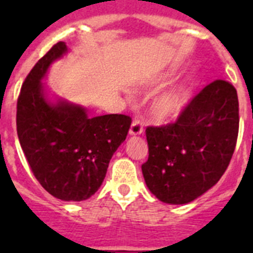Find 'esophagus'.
Returning a JSON list of instances; mask_svg holds the SVG:
<instances>
[{
  "label": "esophagus",
  "mask_w": 253,
  "mask_h": 253,
  "mask_svg": "<svg viewBox=\"0 0 253 253\" xmlns=\"http://www.w3.org/2000/svg\"><path fill=\"white\" fill-rule=\"evenodd\" d=\"M143 133V126L142 123L139 120H134L130 125V129H129V134L130 135H140Z\"/></svg>",
  "instance_id": "obj_1"
}]
</instances>
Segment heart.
Listing matches in <instances>:
<instances>
[{
	"label": "heart",
	"instance_id": "heart-1",
	"mask_svg": "<svg viewBox=\"0 0 253 253\" xmlns=\"http://www.w3.org/2000/svg\"><path fill=\"white\" fill-rule=\"evenodd\" d=\"M175 76V69L169 68L165 72L156 76L153 84H162L169 82ZM193 97V87L189 84H182L165 91L152 101L149 106V115L156 123L167 124L176 120L186 110Z\"/></svg>",
	"mask_w": 253,
	"mask_h": 253
}]
</instances>
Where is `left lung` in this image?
<instances>
[{
	"mask_svg": "<svg viewBox=\"0 0 253 253\" xmlns=\"http://www.w3.org/2000/svg\"><path fill=\"white\" fill-rule=\"evenodd\" d=\"M238 96L216 80L195 96L175 124L147 128L148 161L143 177L158 200L189 204L207 193L227 169L238 135Z\"/></svg>",
	"mask_w": 253,
	"mask_h": 253,
	"instance_id": "obj_1",
	"label": "left lung"
}]
</instances>
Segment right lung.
<instances>
[{
	"mask_svg": "<svg viewBox=\"0 0 253 253\" xmlns=\"http://www.w3.org/2000/svg\"><path fill=\"white\" fill-rule=\"evenodd\" d=\"M59 42L31 69L17 100L20 144L40 185L63 202H82L100 189L131 120L122 114L91 118L80 104L43 84L50 66L68 54Z\"/></svg>",
	"mask_w": 253,
	"mask_h": 253,
	"instance_id": "1",
	"label": "right lung"
}]
</instances>
